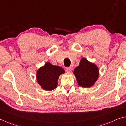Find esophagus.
I'll return each mask as SVG.
<instances>
[{
  "label": "esophagus",
  "instance_id": "obj_1",
  "mask_svg": "<svg viewBox=\"0 0 126 126\" xmlns=\"http://www.w3.org/2000/svg\"><path fill=\"white\" fill-rule=\"evenodd\" d=\"M71 68L70 67H66V71L67 73H70L71 71Z\"/></svg>",
  "mask_w": 126,
  "mask_h": 126
}]
</instances>
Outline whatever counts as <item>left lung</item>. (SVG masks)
<instances>
[{
	"instance_id": "obj_1",
	"label": "left lung",
	"mask_w": 126,
	"mask_h": 126,
	"mask_svg": "<svg viewBox=\"0 0 126 126\" xmlns=\"http://www.w3.org/2000/svg\"><path fill=\"white\" fill-rule=\"evenodd\" d=\"M77 83L83 88L91 87L95 84L99 77V69L95 63L83 57L79 65L73 72Z\"/></svg>"
}]
</instances>
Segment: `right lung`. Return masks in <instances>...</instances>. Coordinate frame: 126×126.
I'll return each mask as SVG.
<instances>
[{"label": "right lung", "instance_id": "1", "mask_svg": "<svg viewBox=\"0 0 126 126\" xmlns=\"http://www.w3.org/2000/svg\"><path fill=\"white\" fill-rule=\"evenodd\" d=\"M64 69L59 66L53 65L49 62L40 67L36 73V81L42 89L52 91L57 87L60 75L64 74Z\"/></svg>", "mask_w": 126, "mask_h": 126}]
</instances>
